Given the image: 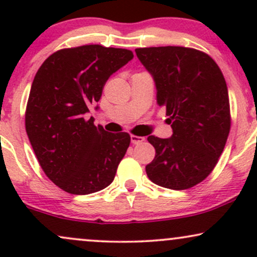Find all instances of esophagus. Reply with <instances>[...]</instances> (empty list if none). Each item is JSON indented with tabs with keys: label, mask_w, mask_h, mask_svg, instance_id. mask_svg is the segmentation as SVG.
Here are the masks:
<instances>
[{
	"label": "esophagus",
	"mask_w": 257,
	"mask_h": 257,
	"mask_svg": "<svg viewBox=\"0 0 257 257\" xmlns=\"http://www.w3.org/2000/svg\"><path fill=\"white\" fill-rule=\"evenodd\" d=\"M131 140H132V144H134V145H138V144H141L143 141H145V138L138 137V135H131Z\"/></svg>",
	"instance_id": "34e87169"
}]
</instances>
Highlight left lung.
I'll return each instance as SVG.
<instances>
[{
  "mask_svg": "<svg viewBox=\"0 0 257 257\" xmlns=\"http://www.w3.org/2000/svg\"><path fill=\"white\" fill-rule=\"evenodd\" d=\"M152 75L157 102L164 106L172 138L150 135L155 159L149 179L170 190L202 182L216 166L231 128L227 84L217 64L205 53L167 46L135 49Z\"/></svg>",
  "mask_w": 257,
  "mask_h": 257,
  "instance_id": "1",
  "label": "left lung"
}]
</instances>
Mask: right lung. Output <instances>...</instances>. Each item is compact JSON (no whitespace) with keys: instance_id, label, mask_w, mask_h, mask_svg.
Wrapping results in <instances>:
<instances>
[{"instance_id":"1","label":"right lung","mask_w":257,"mask_h":257,"mask_svg":"<svg viewBox=\"0 0 257 257\" xmlns=\"http://www.w3.org/2000/svg\"><path fill=\"white\" fill-rule=\"evenodd\" d=\"M133 57L128 49L100 44L65 48L49 55L35 76L26 133L44 174L65 192L94 193L113 181L131 135L106 132L85 113Z\"/></svg>"}]
</instances>
